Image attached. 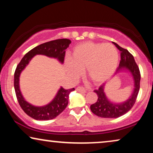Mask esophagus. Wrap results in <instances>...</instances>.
<instances>
[{"mask_svg":"<svg viewBox=\"0 0 153 153\" xmlns=\"http://www.w3.org/2000/svg\"><path fill=\"white\" fill-rule=\"evenodd\" d=\"M76 91L79 92V93H86V90H85L84 88L83 87H77L76 88Z\"/></svg>","mask_w":153,"mask_h":153,"instance_id":"obj_1","label":"esophagus"}]
</instances>
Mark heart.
<instances>
[{"label":"heart","mask_w":153,"mask_h":153,"mask_svg":"<svg viewBox=\"0 0 153 153\" xmlns=\"http://www.w3.org/2000/svg\"><path fill=\"white\" fill-rule=\"evenodd\" d=\"M118 52L111 44L85 42L76 46L72 57L65 60L68 74L78 77L85 69L88 77L95 83L108 79L116 71L118 63Z\"/></svg>","instance_id":"heart-1"}]
</instances>
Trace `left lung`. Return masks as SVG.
Here are the masks:
<instances>
[{
    "label": "left lung",
    "mask_w": 153,
    "mask_h": 153,
    "mask_svg": "<svg viewBox=\"0 0 153 153\" xmlns=\"http://www.w3.org/2000/svg\"><path fill=\"white\" fill-rule=\"evenodd\" d=\"M112 42L120 51V64L115 74L123 70L130 72L134 80V89L130 97L122 103H114L108 99L104 92L105 83L100 85L97 90L94 91L97 95V100L95 104L91 105V111L96 116L106 118H118L126 114L132 108L139 93L141 80L139 67L136 63L134 56L127 49H123L116 42Z\"/></svg>",
    "instance_id": "left-lung-1"
}]
</instances>
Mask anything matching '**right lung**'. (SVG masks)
<instances>
[{"label":"right lung","mask_w":153,"mask_h":153,"mask_svg":"<svg viewBox=\"0 0 153 153\" xmlns=\"http://www.w3.org/2000/svg\"><path fill=\"white\" fill-rule=\"evenodd\" d=\"M70 43L71 40L68 39H58L42 44L28 51L16 66L14 77V86L16 98L23 111L33 119L48 120L57 117L67 107L69 95L71 92L74 91V88H73L66 90L60 87L55 97L50 103L42 106L32 105L26 101L20 91L19 76L21 73L35 55H44L50 58H56L60 63H63L65 49L69 47Z\"/></svg>","instance_id":"obj_1"}]
</instances>
